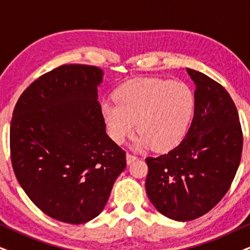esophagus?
Listing matches in <instances>:
<instances>
[{"mask_svg":"<svg viewBox=\"0 0 250 250\" xmlns=\"http://www.w3.org/2000/svg\"><path fill=\"white\" fill-rule=\"evenodd\" d=\"M125 157H127V164H128V165H130L132 162H135V160L137 159V157L132 156V154H130V153L125 154Z\"/></svg>","mask_w":250,"mask_h":250,"instance_id":"34e87169","label":"esophagus"}]
</instances>
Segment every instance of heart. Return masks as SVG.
I'll list each match as a JSON object with an SVG mask.
<instances>
[{
  "label": "heart",
  "instance_id": "obj_1",
  "mask_svg": "<svg viewBox=\"0 0 250 250\" xmlns=\"http://www.w3.org/2000/svg\"><path fill=\"white\" fill-rule=\"evenodd\" d=\"M115 102L105 100L100 114L107 134L122 144L134 134L137 122L140 135L136 148L153 146L165 152L181 143L194 112V94L187 84L162 78H135L122 84Z\"/></svg>",
  "mask_w": 250,
  "mask_h": 250
}]
</instances>
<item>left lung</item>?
<instances>
[{"instance_id":"left-lung-1","label":"left lung","mask_w":250,"mask_h":250,"mask_svg":"<svg viewBox=\"0 0 250 250\" xmlns=\"http://www.w3.org/2000/svg\"><path fill=\"white\" fill-rule=\"evenodd\" d=\"M186 71L195 84L190 128L168 153L146 158L145 181L153 207L178 222L200 218L219 203L238 170L243 142L229 92L200 71Z\"/></svg>"}]
</instances>
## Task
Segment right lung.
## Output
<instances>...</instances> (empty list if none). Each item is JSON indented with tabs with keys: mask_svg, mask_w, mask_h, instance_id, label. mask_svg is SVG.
Masks as SVG:
<instances>
[{
	"mask_svg": "<svg viewBox=\"0 0 250 250\" xmlns=\"http://www.w3.org/2000/svg\"><path fill=\"white\" fill-rule=\"evenodd\" d=\"M103 78L98 67L61 65L34 81L12 113L16 178L30 200L60 222L78 225L96 218L127 166L100 114Z\"/></svg>",
	"mask_w": 250,
	"mask_h": 250,
	"instance_id": "1",
	"label": "right lung"
}]
</instances>
